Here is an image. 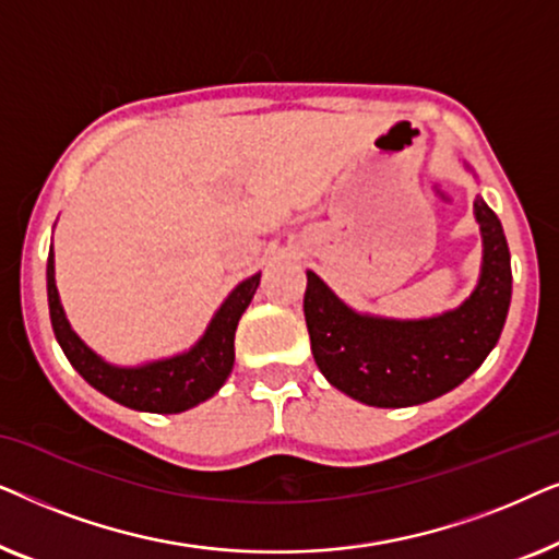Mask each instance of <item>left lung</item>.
I'll use <instances>...</instances> for the list:
<instances>
[{
  "mask_svg": "<svg viewBox=\"0 0 559 559\" xmlns=\"http://www.w3.org/2000/svg\"><path fill=\"white\" fill-rule=\"evenodd\" d=\"M473 213L484 236L478 285L461 308L423 320L361 316L308 272L305 323L318 369L343 394L371 407H412L463 384L507 323L511 254L501 221L476 198Z\"/></svg>",
  "mask_w": 559,
  "mask_h": 559,
  "instance_id": "8db88e82",
  "label": "left lung"
}]
</instances>
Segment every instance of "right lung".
Listing matches in <instances>:
<instances>
[{"instance_id": "right-lung-1", "label": "right lung", "mask_w": 559, "mask_h": 559, "mask_svg": "<svg viewBox=\"0 0 559 559\" xmlns=\"http://www.w3.org/2000/svg\"><path fill=\"white\" fill-rule=\"evenodd\" d=\"M259 277L243 280L226 297L216 316L205 328L203 338L186 354L142 366H114L94 354L68 323L56 287V257L48 254V308L52 333L75 371L91 386L124 404L129 409L157 412V415H178L195 404L211 400L224 386L234 369V335L243 310L259 287Z\"/></svg>"}]
</instances>
